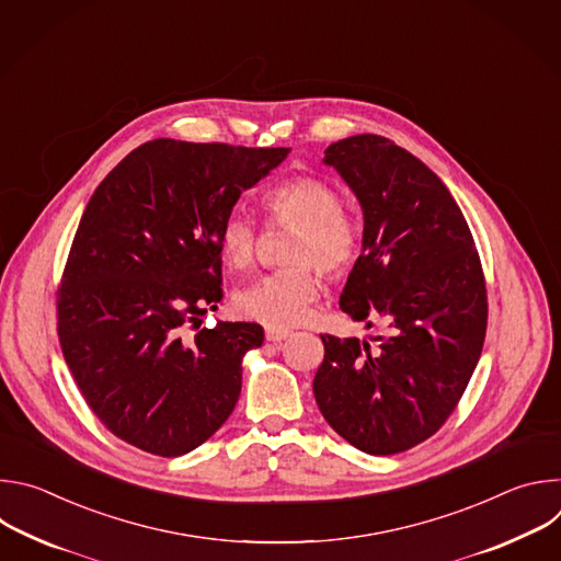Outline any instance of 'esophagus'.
I'll use <instances>...</instances> for the list:
<instances>
[{"label":"esophagus","instance_id":"obj_1","mask_svg":"<svg viewBox=\"0 0 561 561\" xmlns=\"http://www.w3.org/2000/svg\"><path fill=\"white\" fill-rule=\"evenodd\" d=\"M288 335H290V331H286V329L266 327V340H268V342H273V344H279V342H284Z\"/></svg>","mask_w":561,"mask_h":561}]
</instances>
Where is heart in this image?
<instances>
[{"instance_id": "heart-1", "label": "heart", "mask_w": 561, "mask_h": 561, "mask_svg": "<svg viewBox=\"0 0 561 561\" xmlns=\"http://www.w3.org/2000/svg\"><path fill=\"white\" fill-rule=\"evenodd\" d=\"M337 186L322 178L301 175L264 195L268 219L277 228L295 230L284 271L268 273L234 297L239 312L268 327H293L317 295V266L327 275L344 273L357 257L359 228L342 208ZM221 255L230 268H251L257 255L260 230L244 210H230L219 228Z\"/></svg>"}]
</instances>
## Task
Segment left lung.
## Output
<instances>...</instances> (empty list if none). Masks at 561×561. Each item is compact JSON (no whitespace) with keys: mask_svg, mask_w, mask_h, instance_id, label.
I'll list each match as a JSON object with an SVG mask.
<instances>
[{"mask_svg":"<svg viewBox=\"0 0 561 561\" xmlns=\"http://www.w3.org/2000/svg\"><path fill=\"white\" fill-rule=\"evenodd\" d=\"M324 164L364 210L362 255L340 306L355 322L388 319L377 344L322 335L314 402L348 444L394 455L455 411L486 337V282L470 228L444 182L381 135L327 148Z\"/></svg>","mask_w":561,"mask_h":561,"instance_id":"8db88e82","label":"left lung"}]
</instances>
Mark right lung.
<instances>
[{"instance_id":"add662e5","label":"right lung","mask_w":561,"mask_h":561,"mask_svg":"<svg viewBox=\"0 0 561 561\" xmlns=\"http://www.w3.org/2000/svg\"><path fill=\"white\" fill-rule=\"evenodd\" d=\"M288 152L152 139L93 193L57 290V333L87 404L126 444L178 457L232 413L264 329L186 331L224 295L221 221Z\"/></svg>"}]
</instances>
